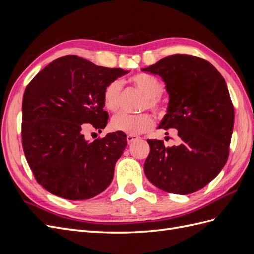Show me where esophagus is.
Wrapping results in <instances>:
<instances>
[{
  "label": "esophagus",
  "instance_id": "obj_1",
  "mask_svg": "<svg viewBox=\"0 0 254 254\" xmlns=\"http://www.w3.org/2000/svg\"><path fill=\"white\" fill-rule=\"evenodd\" d=\"M140 137L139 136H136V135H134V134H127V142H128V144H130V143H132L133 141H135V140H139Z\"/></svg>",
  "mask_w": 254,
  "mask_h": 254
}]
</instances>
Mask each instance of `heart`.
<instances>
[{
	"instance_id": "1",
	"label": "heart",
	"mask_w": 254,
	"mask_h": 254,
	"mask_svg": "<svg viewBox=\"0 0 254 254\" xmlns=\"http://www.w3.org/2000/svg\"><path fill=\"white\" fill-rule=\"evenodd\" d=\"M133 86L146 97L144 107L152 110H160L159 97L163 93L164 86L156 76L148 73H139L130 78ZM122 82L113 80L107 84L104 91V105L110 111H117L121 105ZM111 126L114 130L129 134H141L147 132L153 127V119L150 114L131 115L125 112L115 114L111 120Z\"/></svg>"
}]
</instances>
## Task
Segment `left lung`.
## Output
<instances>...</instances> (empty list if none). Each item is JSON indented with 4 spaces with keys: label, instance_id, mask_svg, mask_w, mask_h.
<instances>
[{
    "label": "left lung",
    "instance_id": "left-lung-1",
    "mask_svg": "<svg viewBox=\"0 0 254 254\" xmlns=\"http://www.w3.org/2000/svg\"><path fill=\"white\" fill-rule=\"evenodd\" d=\"M142 71L159 75L170 97L158 128L177 129L180 137L179 145L172 147L147 140L150 151L144 173L167 193H194L211 182L228 160L234 108L227 83L209 61L181 54Z\"/></svg>",
    "mask_w": 254,
    "mask_h": 254
}]
</instances>
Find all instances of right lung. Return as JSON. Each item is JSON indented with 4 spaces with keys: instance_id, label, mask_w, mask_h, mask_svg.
Wrapping results in <instances>:
<instances>
[{
    "instance_id": "1",
    "label": "right lung",
    "mask_w": 254,
    "mask_h": 254,
    "mask_svg": "<svg viewBox=\"0 0 254 254\" xmlns=\"http://www.w3.org/2000/svg\"><path fill=\"white\" fill-rule=\"evenodd\" d=\"M128 72L67 55L28 83L22 102L23 150L37 182L50 193L84 200L110 186L126 134L110 132L90 143L83 130L106 127L105 88Z\"/></svg>"
}]
</instances>
